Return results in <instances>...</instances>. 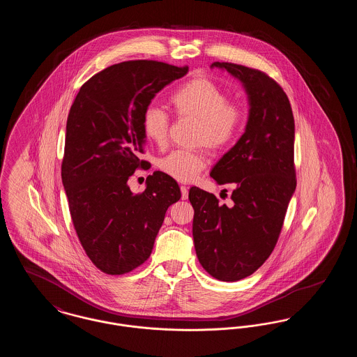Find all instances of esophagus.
<instances>
[{
  "instance_id": "esophagus-1",
  "label": "esophagus",
  "mask_w": 357,
  "mask_h": 357,
  "mask_svg": "<svg viewBox=\"0 0 357 357\" xmlns=\"http://www.w3.org/2000/svg\"><path fill=\"white\" fill-rule=\"evenodd\" d=\"M181 192H182V199H187L188 198V187L181 186Z\"/></svg>"
}]
</instances>
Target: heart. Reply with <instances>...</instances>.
<instances>
[{"label": "heart", "mask_w": 357, "mask_h": 357, "mask_svg": "<svg viewBox=\"0 0 357 357\" xmlns=\"http://www.w3.org/2000/svg\"><path fill=\"white\" fill-rule=\"evenodd\" d=\"M170 102L178 116L197 121L194 143L204 144L211 151H221L233 144L245 119L242 105L229 102L227 93L207 77H194L181 85ZM142 128L150 142L163 146L169 136V115L162 108L150 105L143 112ZM204 165V153L188 150L171 151L158 162L162 172L179 182L192 181Z\"/></svg>", "instance_id": "b5f03b06"}]
</instances>
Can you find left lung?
<instances>
[{"mask_svg":"<svg viewBox=\"0 0 357 357\" xmlns=\"http://www.w3.org/2000/svg\"><path fill=\"white\" fill-rule=\"evenodd\" d=\"M238 79L249 100L243 135L222 156L210 176L233 183V204L191 187L192 237L204 271L221 281H238L269 258L296 190L294 118L288 96L272 77L233 63L211 64Z\"/></svg>","mask_w":357,"mask_h":357,"instance_id":"left-lung-1","label":"left lung"}]
</instances>
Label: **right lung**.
Instances as JSON below:
<instances>
[{"label": "right lung", "mask_w": 357, "mask_h": 357, "mask_svg": "<svg viewBox=\"0 0 357 357\" xmlns=\"http://www.w3.org/2000/svg\"><path fill=\"white\" fill-rule=\"evenodd\" d=\"M188 67L153 60L124 61L92 76L70 107L61 179L76 234L102 272H131L151 255L171 204L181 199L174 178L155 171L146 190L127 185L149 162L142 118L155 95Z\"/></svg>", "instance_id": "add662e5"}]
</instances>
